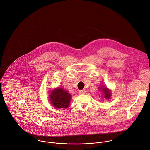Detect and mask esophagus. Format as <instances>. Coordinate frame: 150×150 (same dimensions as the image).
Here are the masks:
<instances>
[{
  "mask_svg": "<svg viewBox=\"0 0 150 150\" xmlns=\"http://www.w3.org/2000/svg\"><path fill=\"white\" fill-rule=\"evenodd\" d=\"M86 93V91L85 90H81L79 91V94H83Z\"/></svg>",
  "mask_w": 150,
  "mask_h": 150,
  "instance_id": "esophagus-1",
  "label": "esophagus"
}]
</instances>
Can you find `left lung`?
Listing matches in <instances>:
<instances>
[{
    "mask_svg": "<svg viewBox=\"0 0 150 150\" xmlns=\"http://www.w3.org/2000/svg\"><path fill=\"white\" fill-rule=\"evenodd\" d=\"M99 89L103 91V93L104 95V97L107 98V100H109L111 96V91L109 90L107 87H104V88H100Z\"/></svg>",
    "mask_w": 150,
    "mask_h": 150,
    "instance_id": "1",
    "label": "left lung"
}]
</instances>
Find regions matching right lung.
<instances>
[{
	"label": "right lung",
	"mask_w": 150,
	"mask_h": 150,
	"mask_svg": "<svg viewBox=\"0 0 150 150\" xmlns=\"http://www.w3.org/2000/svg\"><path fill=\"white\" fill-rule=\"evenodd\" d=\"M71 97V94L62 88H56L52 90L49 95L52 104L57 108L68 107Z\"/></svg>",
	"instance_id": "right-lung-1"
}]
</instances>
